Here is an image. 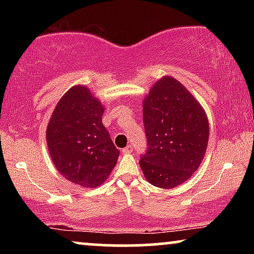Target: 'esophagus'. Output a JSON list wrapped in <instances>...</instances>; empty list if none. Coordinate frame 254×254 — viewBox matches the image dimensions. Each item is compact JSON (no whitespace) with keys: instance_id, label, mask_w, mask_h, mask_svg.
Here are the masks:
<instances>
[{"instance_id":"esophagus-1","label":"esophagus","mask_w":254,"mask_h":254,"mask_svg":"<svg viewBox=\"0 0 254 254\" xmlns=\"http://www.w3.org/2000/svg\"><path fill=\"white\" fill-rule=\"evenodd\" d=\"M121 151H123V154H130V152L133 151V147L129 144V145H127L126 148H124Z\"/></svg>"}]
</instances>
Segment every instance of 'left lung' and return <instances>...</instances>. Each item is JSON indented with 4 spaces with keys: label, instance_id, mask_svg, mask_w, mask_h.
I'll use <instances>...</instances> for the list:
<instances>
[{
    "label": "left lung",
    "instance_id": "obj_1",
    "mask_svg": "<svg viewBox=\"0 0 254 254\" xmlns=\"http://www.w3.org/2000/svg\"><path fill=\"white\" fill-rule=\"evenodd\" d=\"M147 152L140 166L159 189H173L190 179L206 154L209 124L199 102L171 76L156 82L143 100Z\"/></svg>",
    "mask_w": 254,
    "mask_h": 254
}]
</instances>
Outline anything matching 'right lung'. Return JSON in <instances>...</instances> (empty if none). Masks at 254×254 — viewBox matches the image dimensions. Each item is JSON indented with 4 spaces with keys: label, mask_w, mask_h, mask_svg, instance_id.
<instances>
[{
    "label": "right lung",
    "mask_w": 254,
    "mask_h": 254,
    "mask_svg": "<svg viewBox=\"0 0 254 254\" xmlns=\"http://www.w3.org/2000/svg\"><path fill=\"white\" fill-rule=\"evenodd\" d=\"M104 112L89 88L75 85L59 100L46 130L48 151L58 171L88 189L102 185L119 157L103 125Z\"/></svg>",
    "instance_id": "obj_1"
}]
</instances>
